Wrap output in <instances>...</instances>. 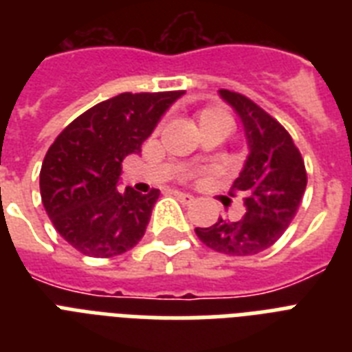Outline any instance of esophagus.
<instances>
[{"instance_id":"1","label":"esophagus","mask_w":352,"mask_h":352,"mask_svg":"<svg viewBox=\"0 0 352 352\" xmlns=\"http://www.w3.org/2000/svg\"><path fill=\"white\" fill-rule=\"evenodd\" d=\"M173 195H175L179 201H181L182 204H190L193 203V195H190V193H182V192H173Z\"/></svg>"}]
</instances>
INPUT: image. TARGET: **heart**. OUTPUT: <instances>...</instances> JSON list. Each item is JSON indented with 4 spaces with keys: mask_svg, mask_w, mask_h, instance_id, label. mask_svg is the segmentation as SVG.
Here are the masks:
<instances>
[{
    "mask_svg": "<svg viewBox=\"0 0 352 352\" xmlns=\"http://www.w3.org/2000/svg\"><path fill=\"white\" fill-rule=\"evenodd\" d=\"M197 124L201 133L208 131V129H225L232 131V118L221 109L215 107H206L203 111L197 113Z\"/></svg>",
    "mask_w": 352,
    "mask_h": 352,
    "instance_id": "heart-1",
    "label": "heart"
}]
</instances>
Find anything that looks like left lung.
Instances as JSON below:
<instances>
[{
    "mask_svg": "<svg viewBox=\"0 0 352 352\" xmlns=\"http://www.w3.org/2000/svg\"><path fill=\"white\" fill-rule=\"evenodd\" d=\"M219 96L239 117L248 146L232 186L243 197L245 214L195 228V234L215 252L254 256L272 246L294 219L307 188L305 164L287 129L261 107L232 91L221 89Z\"/></svg>",
    "mask_w": 352,
    "mask_h": 352,
    "instance_id": "8db88e82",
    "label": "left lung"
}]
</instances>
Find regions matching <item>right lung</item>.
I'll list each match as a JSON object with an SVG mask.
<instances>
[{"label": "right lung", "instance_id": "obj_1", "mask_svg": "<svg viewBox=\"0 0 352 352\" xmlns=\"http://www.w3.org/2000/svg\"><path fill=\"white\" fill-rule=\"evenodd\" d=\"M182 95L113 96L74 118L49 148L40 171L41 203L58 234L84 256H120L142 239L160 192H118L122 160L140 153Z\"/></svg>", "mask_w": 352, "mask_h": 352}]
</instances>
